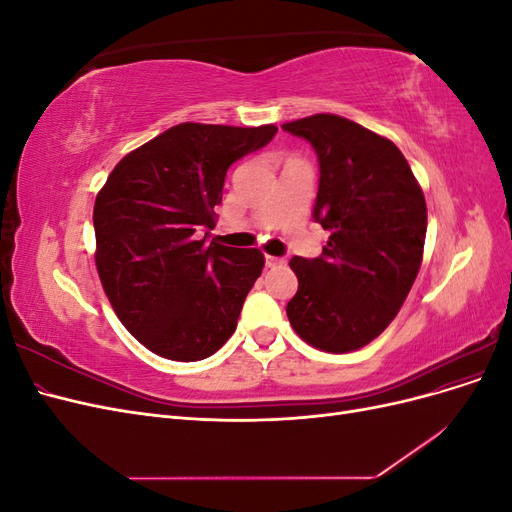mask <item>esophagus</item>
<instances>
[{
	"mask_svg": "<svg viewBox=\"0 0 512 512\" xmlns=\"http://www.w3.org/2000/svg\"><path fill=\"white\" fill-rule=\"evenodd\" d=\"M265 262L267 267H280L286 262V258H280V256H265Z\"/></svg>",
	"mask_w": 512,
	"mask_h": 512,
	"instance_id": "1",
	"label": "esophagus"
}]
</instances>
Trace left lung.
<instances>
[{"mask_svg":"<svg viewBox=\"0 0 512 512\" xmlns=\"http://www.w3.org/2000/svg\"><path fill=\"white\" fill-rule=\"evenodd\" d=\"M282 128L316 151L314 220L329 230L318 258L290 260L299 290L288 320L324 352L363 348L389 327L421 269L423 190L389 138L350 119L320 113Z\"/></svg>","mask_w":512,"mask_h":512,"instance_id":"obj_1","label":"left lung"}]
</instances>
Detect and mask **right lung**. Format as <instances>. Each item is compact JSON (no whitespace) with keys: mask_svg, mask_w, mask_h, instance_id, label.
<instances>
[{"mask_svg":"<svg viewBox=\"0 0 512 512\" xmlns=\"http://www.w3.org/2000/svg\"><path fill=\"white\" fill-rule=\"evenodd\" d=\"M275 132L179 123L128 153L96 198V267L106 297L123 327L164 359H207L237 329L265 256L205 241L228 168Z\"/></svg>","mask_w":512,"mask_h":512,"instance_id":"add662e5","label":"right lung"}]
</instances>
